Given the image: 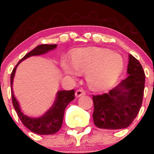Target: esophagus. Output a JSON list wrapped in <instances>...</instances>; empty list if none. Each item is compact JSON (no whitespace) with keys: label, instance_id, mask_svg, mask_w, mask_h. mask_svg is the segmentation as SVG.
<instances>
[{"label":"esophagus","instance_id":"esophagus-1","mask_svg":"<svg viewBox=\"0 0 154 154\" xmlns=\"http://www.w3.org/2000/svg\"><path fill=\"white\" fill-rule=\"evenodd\" d=\"M85 94V93L84 91H82V90H77V91H75V97L76 98H79V97L82 96V95H84Z\"/></svg>","mask_w":154,"mask_h":154}]
</instances>
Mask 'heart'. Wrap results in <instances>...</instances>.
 Instances as JSON below:
<instances>
[{"label":"heart","mask_w":154,"mask_h":154,"mask_svg":"<svg viewBox=\"0 0 154 154\" xmlns=\"http://www.w3.org/2000/svg\"><path fill=\"white\" fill-rule=\"evenodd\" d=\"M61 68L67 75L77 77L85 73L89 87L94 90H103L110 87L124 68L121 55L100 48H82L74 51L71 61L63 59Z\"/></svg>","instance_id":"obj_1"}]
</instances>
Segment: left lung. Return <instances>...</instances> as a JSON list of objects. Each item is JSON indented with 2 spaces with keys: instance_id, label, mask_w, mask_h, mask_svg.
<instances>
[{
  "instance_id": "8db88e82",
  "label": "left lung",
  "mask_w": 154,
  "mask_h": 154,
  "mask_svg": "<svg viewBox=\"0 0 154 154\" xmlns=\"http://www.w3.org/2000/svg\"><path fill=\"white\" fill-rule=\"evenodd\" d=\"M128 77L109 93L93 95V122L100 129L120 130L131 125L143 102L145 73L137 60L129 54Z\"/></svg>"
}]
</instances>
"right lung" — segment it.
Returning a JSON list of instances; mask_svg holds the SVG:
<instances>
[{
    "label": "right lung",
    "mask_w": 154,
    "mask_h": 154,
    "mask_svg": "<svg viewBox=\"0 0 154 154\" xmlns=\"http://www.w3.org/2000/svg\"><path fill=\"white\" fill-rule=\"evenodd\" d=\"M57 47L56 44L54 45H47L43 44L35 48L32 51L26 54L17 63V66L13 69L11 75V98L12 103L14 107L19 118L20 119L23 125L30 131L38 135H53L56 133L61 128L63 123V115L65 109L69 103L75 99V91H59L57 92L56 100L53 106L48 109L43 115L38 117L28 116L23 113L19 106V102L15 98L13 92V81L14 78L17 66L22 61L31 56H40L45 54L49 51L54 50Z\"/></svg>",
    "instance_id": "obj_1"
}]
</instances>
